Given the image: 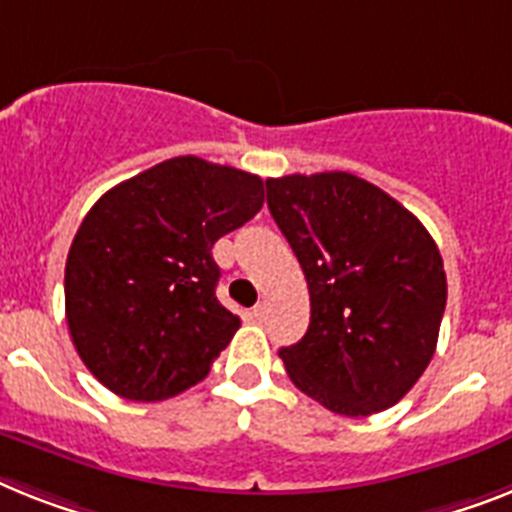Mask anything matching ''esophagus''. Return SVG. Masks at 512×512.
Wrapping results in <instances>:
<instances>
[{
  "label": "esophagus",
  "instance_id": "esophagus-1",
  "mask_svg": "<svg viewBox=\"0 0 512 512\" xmlns=\"http://www.w3.org/2000/svg\"><path fill=\"white\" fill-rule=\"evenodd\" d=\"M266 311H269V303H266V301H261V303H256V306H253V316H256V319H264Z\"/></svg>",
  "mask_w": 512,
  "mask_h": 512
}]
</instances>
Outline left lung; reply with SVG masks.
Listing matches in <instances>:
<instances>
[{
	"mask_svg": "<svg viewBox=\"0 0 512 512\" xmlns=\"http://www.w3.org/2000/svg\"><path fill=\"white\" fill-rule=\"evenodd\" d=\"M266 204L311 295L287 377L340 416L405 398L434 356L447 303L437 243L411 211L350 172L266 180Z\"/></svg>",
	"mask_w": 512,
	"mask_h": 512,
	"instance_id": "1",
	"label": "left lung"
}]
</instances>
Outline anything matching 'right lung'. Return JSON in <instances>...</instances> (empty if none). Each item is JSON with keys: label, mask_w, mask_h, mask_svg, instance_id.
I'll use <instances>...</instances> for the list:
<instances>
[{"label": "right lung", "mask_w": 512, "mask_h": 512, "mask_svg": "<svg viewBox=\"0 0 512 512\" xmlns=\"http://www.w3.org/2000/svg\"><path fill=\"white\" fill-rule=\"evenodd\" d=\"M264 204L251 172L175 156L91 206L65 266L80 361L114 395L175 398L209 374L240 319L217 301L211 248Z\"/></svg>", "instance_id": "add662e5"}]
</instances>
